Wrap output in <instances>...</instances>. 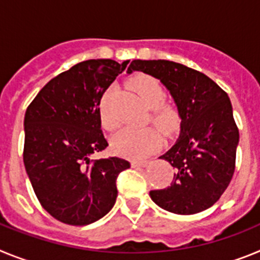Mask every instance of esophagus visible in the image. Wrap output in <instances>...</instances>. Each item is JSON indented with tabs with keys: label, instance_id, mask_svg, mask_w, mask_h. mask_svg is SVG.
Instances as JSON below:
<instances>
[{
	"label": "esophagus",
	"instance_id": "obj_1",
	"mask_svg": "<svg viewBox=\"0 0 260 260\" xmlns=\"http://www.w3.org/2000/svg\"><path fill=\"white\" fill-rule=\"evenodd\" d=\"M148 160H133L132 167L133 168H139V167H147L148 165Z\"/></svg>",
	"mask_w": 260,
	"mask_h": 260
}]
</instances>
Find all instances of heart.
<instances>
[{
  "label": "heart",
  "instance_id": "b5f03b06",
  "mask_svg": "<svg viewBox=\"0 0 260 260\" xmlns=\"http://www.w3.org/2000/svg\"><path fill=\"white\" fill-rule=\"evenodd\" d=\"M130 87L139 95L147 108L153 109L151 119L155 125L167 134H171L178 125V112L172 105L162 104L165 91L157 79L150 75H137L130 80ZM113 87L108 88L99 104V114L107 130H114L118 126V119L112 113L109 107L110 95ZM161 143V133L155 127L123 128L112 138V148L116 153L127 157H144L157 150Z\"/></svg>",
  "mask_w": 260,
  "mask_h": 260
}]
</instances>
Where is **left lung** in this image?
I'll return each mask as SVG.
<instances>
[{
	"instance_id": "obj_1",
	"label": "left lung",
	"mask_w": 260,
	"mask_h": 260,
	"mask_svg": "<svg viewBox=\"0 0 260 260\" xmlns=\"http://www.w3.org/2000/svg\"><path fill=\"white\" fill-rule=\"evenodd\" d=\"M142 71L169 91L181 118L180 137L158 158L174 167L171 186L152 190L158 207L194 215L219 201L234 173L240 134L228 95L199 71L165 59H134L127 74Z\"/></svg>"
}]
</instances>
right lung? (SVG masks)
<instances>
[{"label": "right lung", "mask_w": 260, "mask_h": 260, "mask_svg": "<svg viewBox=\"0 0 260 260\" xmlns=\"http://www.w3.org/2000/svg\"><path fill=\"white\" fill-rule=\"evenodd\" d=\"M130 61L88 59L49 80L24 116L23 161L48 213L69 225H88L116 203V180L127 160H91L105 150L99 104Z\"/></svg>", "instance_id": "obj_1"}]
</instances>
